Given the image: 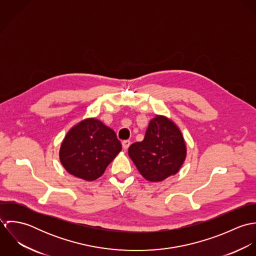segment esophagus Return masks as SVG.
I'll return each mask as SVG.
<instances>
[{"mask_svg": "<svg viewBox=\"0 0 256 256\" xmlns=\"http://www.w3.org/2000/svg\"><path fill=\"white\" fill-rule=\"evenodd\" d=\"M130 145H131V142L129 140H125L122 142V146L124 150H127Z\"/></svg>", "mask_w": 256, "mask_h": 256, "instance_id": "1", "label": "esophagus"}]
</instances>
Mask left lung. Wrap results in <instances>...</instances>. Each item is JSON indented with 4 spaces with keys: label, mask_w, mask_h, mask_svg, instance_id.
Returning <instances> with one entry per match:
<instances>
[{
    "label": "left lung",
    "mask_w": 256,
    "mask_h": 256,
    "mask_svg": "<svg viewBox=\"0 0 256 256\" xmlns=\"http://www.w3.org/2000/svg\"><path fill=\"white\" fill-rule=\"evenodd\" d=\"M128 154L144 178L160 182L180 172L186 158V145L174 121L156 115L148 123L144 140L129 146Z\"/></svg>",
    "instance_id": "1"
}]
</instances>
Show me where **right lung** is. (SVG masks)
I'll list each match as a JSON object with an SVG mask.
<instances>
[{"instance_id":"obj_1","label":"right lung","mask_w":256,"mask_h":256,"mask_svg":"<svg viewBox=\"0 0 256 256\" xmlns=\"http://www.w3.org/2000/svg\"><path fill=\"white\" fill-rule=\"evenodd\" d=\"M122 148L115 132L96 118H86L66 134L59 152L64 168L74 176L92 182L100 178Z\"/></svg>"}]
</instances>
